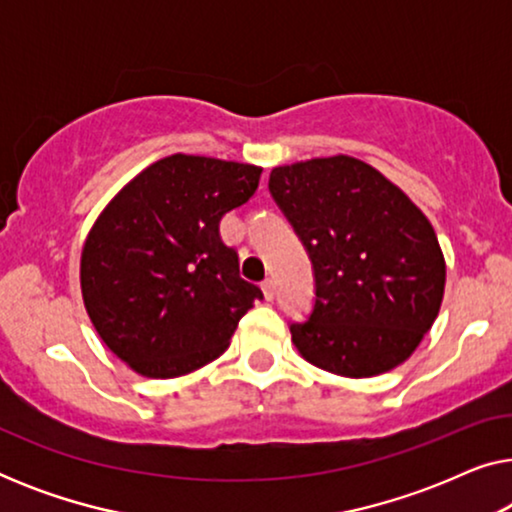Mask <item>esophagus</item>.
Returning <instances> with one entry per match:
<instances>
[{
  "label": "esophagus",
  "mask_w": 512,
  "mask_h": 512,
  "mask_svg": "<svg viewBox=\"0 0 512 512\" xmlns=\"http://www.w3.org/2000/svg\"><path fill=\"white\" fill-rule=\"evenodd\" d=\"M261 289H263V296H265V300H275V296H277V289H275V279H265V282L261 284Z\"/></svg>",
  "instance_id": "esophagus-1"
}]
</instances>
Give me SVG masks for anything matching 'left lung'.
<instances>
[{"instance_id":"1","label":"left lung","mask_w":512,"mask_h":512,"mask_svg":"<svg viewBox=\"0 0 512 512\" xmlns=\"http://www.w3.org/2000/svg\"><path fill=\"white\" fill-rule=\"evenodd\" d=\"M270 193L312 258L317 300L291 340L340 377L389 373L424 340L445 293V256L426 214L352 156L272 167Z\"/></svg>"}]
</instances>
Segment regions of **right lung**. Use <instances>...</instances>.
Here are the masks:
<instances>
[{
  "label": "right lung",
  "mask_w": 512,
  "mask_h": 512,
  "mask_svg": "<svg viewBox=\"0 0 512 512\" xmlns=\"http://www.w3.org/2000/svg\"><path fill=\"white\" fill-rule=\"evenodd\" d=\"M263 167L174 153L144 167L97 216L81 249V296L97 335L142 377L172 380L226 352L263 298L221 240L223 214Z\"/></svg>",
  "instance_id": "1"
}]
</instances>
